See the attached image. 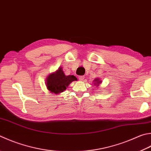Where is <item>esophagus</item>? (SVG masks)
Here are the masks:
<instances>
[{
    "instance_id": "esophagus-1",
    "label": "esophagus",
    "mask_w": 151,
    "mask_h": 151,
    "mask_svg": "<svg viewBox=\"0 0 151 151\" xmlns=\"http://www.w3.org/2000/svg\"><path fill=\"white\" fill-rule=\"evenodd\" d=\"M79 79L80 81H84L85 77L83 76H79Z\"/></svg>"
}]
</instances>
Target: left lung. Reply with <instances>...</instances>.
I'll return each instance as SVG.
<instances>
[{
  "label": "left lung",
  "instance_id": "obj_1",
  "mask_svg": "<svg viewBox=\"0 0 151 151\" xmlns=\"http://www.w3.org/2000/svg\"><path fill=\"white\" fill-rule=\"evenodd\" d=\"M93 83H94V85H95V86L98 87V86H99V85L102 83V80H101L100 78H96L94 79Z\"/></svg>",
  "mask_w": 151,
  "mask_h": 151
}]
</instances>
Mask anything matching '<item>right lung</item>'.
<instances>
[{"label":"right lung","mask_w":151,"mask_h":151,"mask_svg":"<svg viewBox=\"0 0 151 151\" xmlns=\"http://www.w3.org/2000/svg\"><path fill=\"white\" fill-rule=\"evenodd\" d=\"M77 80L78 79L74 76L65 75L62 68L59 67L55 72L50 73L47 76L45 84L51 93L60 94L64 92L72 81Z\"/></svg>","instance_id":"1"}]
</instances>
